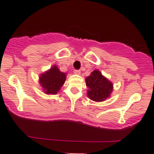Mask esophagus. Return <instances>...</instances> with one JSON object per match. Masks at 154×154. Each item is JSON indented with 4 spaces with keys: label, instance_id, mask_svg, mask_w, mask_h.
Masks as SVG:
<instances>
[{
    "label": "esophagus",
    "instance_id": "1",
    "mask_svg": "<svg viewBox=\"0 0 154 154\" xmlns=\"http://www.w3.org/2000/svg\"><path fill=\"white\" fill-rule=\"evenodd\" d=\"M74 73L75 74H77V75H79V74H80V73H81V72H80V70H74Z\"/></svg>",
    "mask_w": 154,
    "mask_h": 154
}]
</instances>
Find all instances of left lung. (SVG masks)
Here are the masks:
<instances>
[{
    "instance_id": "1",
    "label": "left lung",
    "mask_w": 154,
    "mask_h": 154,
    "mask_svg": "<svg viewBox=\"0 0 154 154\" xmlns=\"http://www.w3.org/2000/svg\"><path fill=\"white\" fill-rule=\"evenodd\" d=\"M85 83L88 87L87 96L95 102H103L109 98L114 86L112 82L108 80L99 70L93 71L85 78Z\"/></svg>"
}]
</instances>
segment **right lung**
I'll use <instances>...</instances> for the list:
<instances>
[{"mask_svg":"<svg viewBox=\"0 0 154 154\" xmlns=\"http://www.w3.org/2000/svg\"><path fill=\"white\" fill-rule=\"evenodd\" d=\"M66 79V73L60 71L56 65L49 69L40 74L39 83L42 90L46 94H57L63 85Z\"/></svg>","mask_w":154,"mask_h":154,"instance_id":"obj_1","label":"right lung"}]
</instances>
